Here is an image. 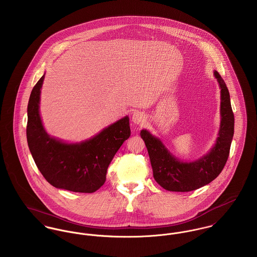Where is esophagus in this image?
<instances>
[{"mask_svg": "<svg viewBox=\"0 0 257 257\" xmlns=\"http://www.w3.org/2000/svg\"><path fill=\"white\" fill-rule=\"evenodd\" d=\"M132 121L135 123V124H143L145 121H146V117L145 115L140 112V111H135L133 113V116H132Z\"/></svg>", "mask_w": 257, "mask_h": 257, "instance_id": "obj_1", "label": "esophagus"}]
</instances>
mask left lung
Wrapping results in <instances>:
<instances>
[{"label":"left lung","instance_id":"left-lung-1","mask_svg":"<svg viewBox=\"0 0 257 257\" xmlns=\"http://www.w3.org/2000/svg\"><path fill=\"white\" fill-rule=\"evenodd\" d=\"M214 76L221 88V123L216 144L206 156L193 162L180 161L168 152L159 139L147 130L141 131L151 159L154 178L167 191L191 192L209 184L221 173L229 158L235 118L228 88L217 71H214Z\"/></svg>","mask_w":257,"mask_h":257}]
</instances>
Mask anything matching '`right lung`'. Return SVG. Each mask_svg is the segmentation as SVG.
<instances>
[{
  "label": "right lung",
  "instance_id": "add662e5",
  "mask_svg": "<svg viewBox=\"0 0 257 257\" xmlns=\"http://www.w3.org/2000/svg\"><path fill=\"white\" fill-rule=\"evenodd\" d=\"M44 77L34 86L27 106L26 136L32 158L52 186L75 193H94L104 184L109 163L130 137L129 117L120 119L79 144H66L50 137L39 113Z\"/></svg>",
  "mask_w": 257,
  "mask_h": 257
}]
</instances>
